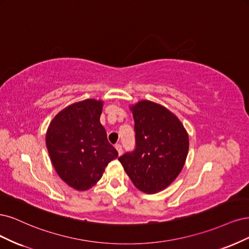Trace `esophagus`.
Returning a JSON list of instances; mask_svg holds the SVG:
<instances>
[{"mask_svg":"<svg viewBox=\"0 0 249 249\" xmlns=\"http://www.w3.org/2000/svg\"><path fill=\"white\" fill-rule=\"evenodd\" d=\"M115 148L117 149V151H118L119 155H121V154H122V152H123V150H122V146L120 145V143H117V145L115 146Z\"/></svg>","mask_w":249,"mask_h":249,"instance_id":"34e87169","label":"esophagus"}]
</instances>
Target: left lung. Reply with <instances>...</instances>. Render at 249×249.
I'll use <instances>...</instances> for the list:
<instances>
[{"instance_id":"1","label":"left lung","mask_w":249,"mask_h":249,"mask_svg":"<svg viewBox=\"0 0 249 249\" xmlns=\"http://www.w3.org/2000/svg\"><path fill=\"white\" fill-rule=\"evenodd\" d=\"M130 109L135 149L119 157V161L136 188L156 194L182 171L189 148L188 134L180 120L158 103L142 100Z\"/></svg>"}]
</instances>
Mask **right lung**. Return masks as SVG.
<instances>
[{
  "label": "right lung",
  "mask_w": 249,
  "mask_h": 249,
  "mask_svg": "<svg viewBox=\"0 0 249 249\" xmlns=\"http://www.w3.org/2000/svg\"><path fill=\"white\" fill-rule=\"evenodd\" d=\"M103 101L86 99L62 109L47 128L45 142L59 177L72 188L88 190L118 157L100 123Z\"/></svg>",
  "instance_id": "obj_1"
}]
</instances>
